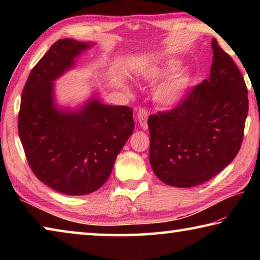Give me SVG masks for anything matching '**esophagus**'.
Instances as JSON below:
<instances>
[{"instance_id": "obj_1", "label": "esophagus", "mask_w": 260, "mask_h": 260, "mask_svg": "<svg viewBox=\"0 0 260 260\" xmlns=\"http://www.w3.org/2000/svg\"><path fill=\"white\" fill-rule=\"evenodd\" d=\"M148 117H149L148 110L146 108H140L138 111V120L143 129L148 128Z\"/></svg>"}]
</instances>
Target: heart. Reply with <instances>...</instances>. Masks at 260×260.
Returning <instances> with one entry per match:
<instances>
[{
	"label": "heart",
	"mask_w": 260,
	"mask_h": 260,
	"mask_svg": "<svg viewBox=\"0 0 260 260\" xmlns=\"http://www.w3.org/2000/svg\"><path fill=\"white\" fill-rule=\"evenodd\" d=\"M181 68V61L177 58L167 59L160 67L152 70L150 77L153 80H161L177 73ZM191 85V78L186 72H180L171 78L156 91V100L162 105H175L187 94Z\"/></svg>",
	"instance_id": "heart-1"
}]
</instances>
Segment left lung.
I'll return each instance as SVG.
<instances>
[{
    "mask_svg": "<svg viewBox=\"0 0 260 260\" xmlns=\"http://www.w3.org/2000/svg\"><path fill=\"white\" fill-rule=\"evenodd\" d=\"M210 77L166 112L151 114L149 159L173 187L199 186L231 164L243 140L248 89L232 57L212 39Z\"/></svg>",
    "mask_w": 260,
    "mask_h": 260,
    "instance_id": "1",
    "label": "left lung"
}]
</instances>
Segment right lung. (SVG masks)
Listing matches in <instances>:
<instances>
[{"label":"right lung","instance_id":"add662e5","mask_svg":"<svg viewBox=\"0 0 260 260\" xmlns=\"http://www.w3.org/2000/svg\"><path fill=\"white\" fill-rule=\"evenodd\" d=\"M90 46L73 39L55 42L29 73L18 116L19 138L35 177L71 196L103 186L134 131L133 110L124 105L93 98L78 110L56 107L54 81Z\"/></svg>","mask_w":260,"mask_h":260}]
</instances>
